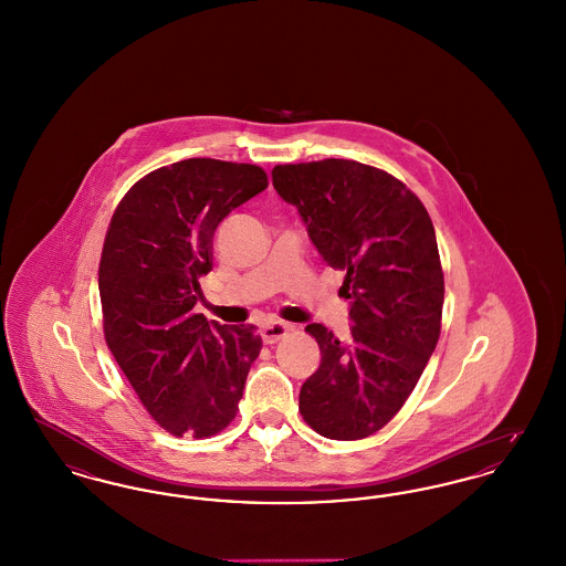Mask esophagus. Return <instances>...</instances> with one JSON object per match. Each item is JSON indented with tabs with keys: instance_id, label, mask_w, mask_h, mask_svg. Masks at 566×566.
Instances as JSON below:
<instances>
[{
	"instance_id": "obj_1",
	"label": "esophagus",
	"mask_w": 566,
	"mask_h": 566,
	"mask_svg": "<svg viewBox=\"0 0 566 566\" xmlns=\"http://www.w3.org/2000/svg\"><path fill=\"white\" fill-rule=\"evenodd\" d=\"M291 324L286 323H271L268 326H263V331H261V335H263V342L265 344H275V342H280L282 337H286L289 333H291Z\"/></svg>"
}]
</instances>
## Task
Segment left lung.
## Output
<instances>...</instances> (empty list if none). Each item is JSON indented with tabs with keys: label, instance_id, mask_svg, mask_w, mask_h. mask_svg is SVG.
Returning <instances> with one entry per match:
<instances>
[{
	"label": "left lung",
	"instance_id": "1",
	"mask_svg": "<svg viewBox=\"0 0 566 566\" xmlns=\"http://www.w3.org/2000/svg\"><path fill=\"white\" fill-rule=\"evenodd\" d=\"M326 265L344 271L350 339L323 324L305 331L321 367L298 395L303 420L354 441L386 427L416 388L441 333L443 270L431 216L401 180L348 159L289 163L271 171Z\"/></svg>",
	"mask_w": 566,
	"mask_h": 566
}]
</instances>
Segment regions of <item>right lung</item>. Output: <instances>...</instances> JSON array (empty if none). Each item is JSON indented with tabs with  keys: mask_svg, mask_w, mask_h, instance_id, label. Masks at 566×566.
<instances>
[{
	"mask_svg": "<svg viewBox=\"0 0 566 566\" xmlns=\"http://www.w3.org/2000/svg\"><path fill=\"white\" fill-rule=\"evenodd\" d=\"M268 189L259 165L187 159L137 180L109 220L99 261L104 335L146 411L176 437L206 439L238 413L263 348L252 324L195 314L216 227Z\"/></svg>",
	"mask_w": 566,
	"mask_h": 566,
	"instance_id": "add662e5",
	"label": "right lung"
}]
</instances>
